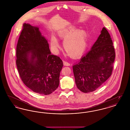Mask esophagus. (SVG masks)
I'll use <instances>...</instances> for the list:
<instances>
[{"instance_id":"1","label":"esophagus","mask_w":130,"mask_h":130,"mask_svg":"<svg viewBox=\"0 0 130 130\" xmlns=\"http://www.w3.org/2000/svg\"><path fill=\"white\" fill-rule=\"evenodd\" d=\"M63 64H64V66H69L70 65V63L67 62V61H65V60H64V61H63Z\"/></svg>"}]
</instances>
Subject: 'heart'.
Instances as JSON below:
<instances>
[{
	"label": "heart",
	"instance_id": "1",
	"mask_svg": "<svg viewBox=\"0 0 130 130\" xmlns=\"http://www.w3.org/2000/svg\"><path fill=\"white\" fill-rule=\"evenodd\" d=\"M59 36L64 41V48L68 55L71 57L79 56L86 49L87 34L84 30H77L74 27L71 28L60 32ZM51 45L54 50L59 47L58 40L54 36L51 37Z\"/></svg>",
	"mask_w": 130,
	"mask_h": 130
}]
</instances>
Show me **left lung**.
<instances>
[{
	"label": "left lung",
	"instance_id": "1",
	"mask_svg": "<svg viewBox=\"0 0 130 130\" xmlns=\"http://www.w3.org/2000/svg\"><path fill=\"white\" fill-rule=\"evenodd\" d=\"M115 57L110 35L103 27L91 50L73 66L77 88L85 93L99 88L112 74Z\"/></svg>",
	"mask_w": 130,
	"mask_h": 130
}]
</instances>
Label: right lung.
Wrapping results in <instances>:
<instances>
[{"instance_id":"right-lung-1","label":"right lung","mask_w":130,"mask_h":130,"mask_svg":"<svg viewBox=\"0 0 130 130\" xmlns=\"http://www.w3.org/2000/svg\"><path fill=\"white\" fill-rule=\"evenodd\" d=\"M51 53L39 28L24 23L17 45L16 64L21 79L35 93L50 94L59 85L63 63Z\"/></svg>"}]
</instances>
